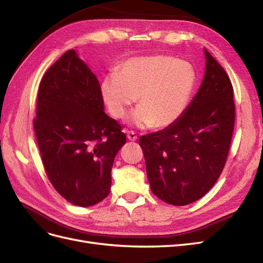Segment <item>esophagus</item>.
<instances>
[{"label": "esophagus", "mask_w": 263, "mask_h": 263, "mask_svg": "<svg viewBox=\"0 0 263 263\" xmlns=\"http://www.w3.org/2000/svg\"><path fill=\"white\" fill-rule=\"evenodd\" d=\"M126 138H128L130 141H137L138 135L135 134L133 131H131V132H128V134H126Z\"/></svg>", "instance_id": "obj_1"}]
</instances>
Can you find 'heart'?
I'll use <instances>...</instances> for the list:
<instances>
[{
	"mask_svg": "<svg viewBox=\"0 0 263 263\" xmlns=\"http://www.w3.org/2000/svg\"><path fill=\"white\" fill-rule=\"evenodd\" d=\"M196 74L185 61L165 54L131 58L119 73H109L100 85L108 111L123 119L137 101L129 123L140 129H165L184 112L191 97Z\"/></svg>",
	"mask_w": 263,
	"mask_h": 263,
	"instance_id": "b5f03b06",
	"label": "heart"
}]
</instances>
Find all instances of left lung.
<instances>
[{"label":"left lung","instance_id":"1","mask_svg":"<svg viewBox=\"0 0 263 263\" xmlns=\"http://www.w3.org/2000/svg\"><path fill=\"white\" fill-rule=\"evenodd\" d=\"M205 72L182 116L160 131L142 135L140 146L151 190L172 205H187L211 190L230 151L234 92L225 70L204 48Z\"/></svg>","mask_w":263,"mask_h":263}]
</instances>
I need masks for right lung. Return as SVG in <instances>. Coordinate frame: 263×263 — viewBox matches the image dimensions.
I'll list each match as a JSON object with an SVG mask.
<instances>
[{
	"label": "right lung",
	"instance_id": "1",
	"mask_svg": "<svg viewBox=\"0 0 263 263\" xmlns=\"http://www.w3.org/2000/svg\"><path fill=\"white\" fill-rule=\"evenodd\" d=\"M33 128L49 180L65 200L86 208L108 196L125 134L105 114L100 84L75 50L42 78Z\"/></svg>",
	"mask_w": 263,
	"mask_h": 263
}]
</instances>
